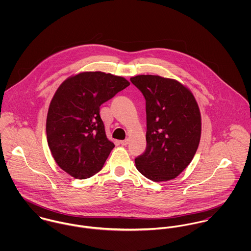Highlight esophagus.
<instances>
[{
  "mask_svg": "<svg viewBox=\"0 0 251 251\" xmlns=\"http://www.w3.org/2000/svg\"><path fill=\"white\" fill-rule=\"evenodd\" d=\"M120 144H121L122 146H126V145L128 144V141H127V140H123V141H120Z\"/></svg>",
  "mask_w": 251,
  "mask_h": 251,
  "instance_id": "1",
  "label": "esophagus"
}]
</instances>
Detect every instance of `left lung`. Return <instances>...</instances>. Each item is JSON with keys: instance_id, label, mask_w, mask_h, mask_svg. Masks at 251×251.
<instances>
[{"instance_id": "left-lung-1", "label": "left lung", "mask_w": 251, "mask_h": 251, "mask_svg": "<svg viewBox=\"0 0 251 251\" xmlns=\"http://www.w3.org/2000/svg\"><path fill=\"white\" fill-rule=\"evenodd\" d=\"M130 81L143 94L147 147L135 158L147 179H175L194 157L201 138V114L191 91L171 78L137 75Z\"/></svg>"}]
</instances>
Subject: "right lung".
<instances>
[{"instance_id": "right-lung-1", "label": "right lung", "mask_w": 251, "mask_h": 251, "mask_svg": "<svg viewBox=\"0 0 251 251\" xmlns=\"http://www.w3.org/2000/svg\"><path fill=\"white\" fill-rule=\"evenodd\" d=\"M129 84L111 73L84 72L57 89L47 113V142L56 163L73 178L87 179L102 168L115 145L106 136L100 106Z\"/></svg>"}]
</instances>
